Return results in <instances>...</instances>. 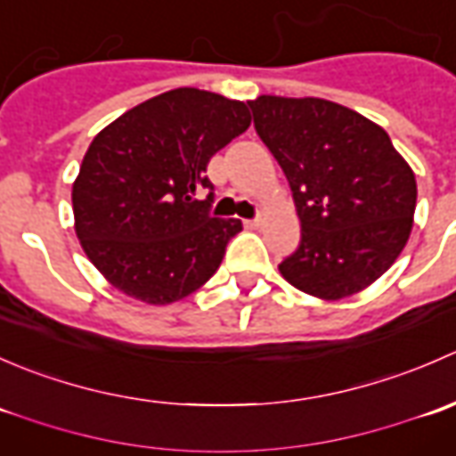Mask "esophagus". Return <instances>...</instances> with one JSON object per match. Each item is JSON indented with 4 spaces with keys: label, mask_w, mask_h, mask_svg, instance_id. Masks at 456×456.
<instances>
[{
    "label": "esophagus",
    "mask_w": 456,
    "mask_h": 456,
    "mask_svg": "<svg viewBox=\"0 0 456 456\" xmlns=\"http://www.w3.org/2000/svg\"><path fill=\"white\" fill-rule=\"evenodd\" d=\"M262 224V218L257 216V218H251V220H245V227L247 229H257Z\"/></svg>",
    "instance_id": "esophagus-1"
}]
</instances>
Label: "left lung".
<instances>
[{
    "mask_svg": "<svg viewBox=\"0 0 456 456\" xmlns=\"http://www.w3.org/2000/svg\"><path fill=\"white\" fill-rule=\"evenodd\" d=\"M257 136L282 167L302 224L280 273L320 300L360 293L406 247L417 205L411 165L384 127L315 96L249 101Z\"/></svg>",
    "mask_w": 456,
    "mask_h": 456,
    "instance_id": "left-lung-1",
    "label": "left lung"
}]
</instances>
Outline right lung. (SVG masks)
Segmentation results:
<instances>
[{
	"instance_id": "1",
	"label": "right lung",
	"mask_w": 456,
	"mask_h": 456,
	"mask_svg": "<svg viewBox=\"0 0 456 456\" xmlns=\"http://www.w3.org/2000/svg\"><path fill=\"white\" fill-rule=\"evenodd\" d=\"M249 126L242 101L176 87L94 136L72 185V211L86 256L114 289L172 305L216 273L242 223L209 216L207 163ZM202 189L210 190L205 201Z\"/></svg>"
}]
</instances>
